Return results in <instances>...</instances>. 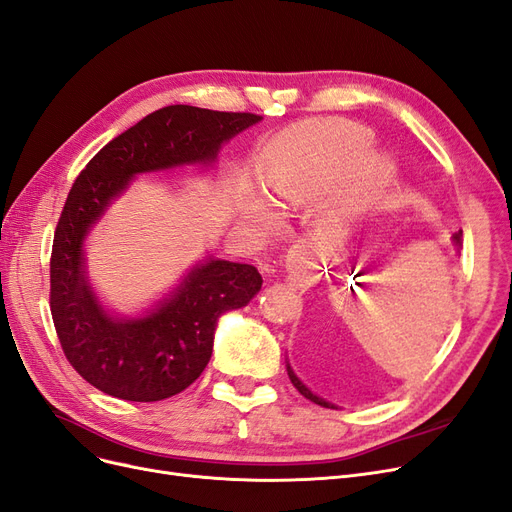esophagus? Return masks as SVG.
Returning a JSON list of instances; mask_svg holds the SVG:
<instances>
[{
  "label": "esophagus",
  "mask_w": 512,
  "mask_h": 512,
  "mask_svg": "<svg viewBox=\"0 0 512 512\" xmlns=\"http://www.w3.org/2000/svg\"><path fill=\"white\" fill-rule=\"evenodd\" d=\"M294 262H296V258H294V256H288V264H294ZM292 279H294V281H296V275H294V277H292Z\"/></svg>",
  "instance_id": "esophagus-1"
}]
</instances>
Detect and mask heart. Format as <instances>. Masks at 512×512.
<instances>
[{"instance_id":"heart-1","label":"heart","mask_w":512,"mask_h":512,"mask_svg":"<svg viewBox=\"0 0 512 512\" xmlns=\"http://www.w3.org/2000/svg\"><path fill=\"white\" fill-rule=\"evenodd\" d=\"M372 132L351 121H321L281 134L262 159V182L283 203L311 199L342 178L336 199L340 214L367 206L384 187L391 172L388 161L372 149ZM252 218L267 220L262 199L248 203Z\"/></svg>"}]
</instances>
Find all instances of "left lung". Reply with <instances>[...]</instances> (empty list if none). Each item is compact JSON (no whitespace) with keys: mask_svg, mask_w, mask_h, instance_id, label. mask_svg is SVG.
<instances>
[{"mask_svg":"<svg viewBox=\"0 0 512 512\" xmlns=\"http://www.w3.org/2000/svg\"><path fill=\"white\" fill-rule=\"evenodd\" d=\"M460 239H462V231H458L456 235H454V243L458 245V248H460ZM288 376H290V380H292V384L298 388V393L302 395V397H306V399H309V401H313V403H317V405H321V407H327V410H338V407L334 405V403H330V401H325V399H321V397H317V395H313L311 391H309V388H306L300 380H298V376L294 374V370H292V367L288 365Z\"/></svg>","mask_w":512,"mask_h":512,"instance_id":"8db88e82","label":"left lung"}]
</instances>
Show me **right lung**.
<instances>
[{"label":"right lung","instance_id":"right-lung-1","mask_svg":"<svg viewBox=\"0 0 512 512\" xmlns=\"http://www.w3.org/2000/svg\"><path fill=\"white\" fill-rule=\"evenodd\" d=\"M254 113L163 107L102 147L75 178L58 218L50 258V311L75 372L126 401H161L191 386L212 357L216 321L260 290L252 264L208 258L153 311L117 319L98 304L86 277L84 239L136 174L210 163L222 142L258 124Z\"/></svg>","mask_w":512,"mask_h":512}]
</instances>
